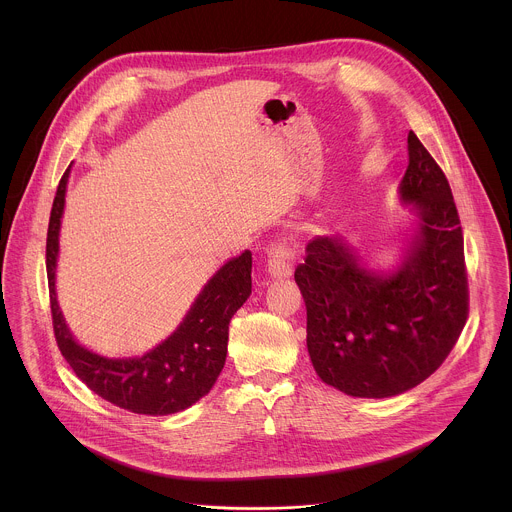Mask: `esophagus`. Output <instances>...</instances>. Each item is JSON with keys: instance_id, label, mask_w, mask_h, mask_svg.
<instances>
[{"instance_id": "1", "label": "esophagus", "mask_w": 512, "mask_h": 512, "mask_svg": "<svg viewBox=\"0 0 512 512\" xmlns=\"http://www.w3.org/2000/svg\"><path fill=\"white\" fill-rule=\"evenodd\" d=\"M266 272L274 280H286L290 278L293 272V254L290 248L278 244L268 250V260H266Z\"/></svg>"}]
</instances>
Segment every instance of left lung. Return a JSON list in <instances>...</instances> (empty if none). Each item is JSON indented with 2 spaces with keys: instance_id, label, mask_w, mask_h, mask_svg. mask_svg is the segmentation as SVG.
<instances>
[{
  "instance_id": "1",
  "label": "left lung",
  "mask_w": 512,
  "mask_h": 512,
  "mask_svg": "<svg viewBox=\"0 0 512 512\" xmlns=\"http://www.w3.org/2000/svg\"><path fill=\"white\" fill-rule=\"evenodd\" d=\"M398 201L416 220L394 266L370 264L343 234H333L311 240L295 268L313 368L355 398H390L424 382L467 321L457 209L443 171L414 132Z\"/></svg>"
}]
</instances>
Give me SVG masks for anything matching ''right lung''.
<instances>
[{
    "mask_svg": "<svg viewBox=\"0 0 512 512\" xmlns=\"http://www.w3.org/2000/svg\"><path fill=\"white\" fill-rule=\"evenodd\" d=\"M71 167L65 171L47 230V278L59 349L74 374L100 398L134 414L183 412L209 394L226 361L228 323L252 293V252L226 260L191 303L177 329L142 357L110 359L74 339L57 299L59 234Z\"/></svg>",
    "mask_w": 512,
    "mask_h": 512,
    "instance_id": "1",
    "label": "right lung"
}]
</instances>
